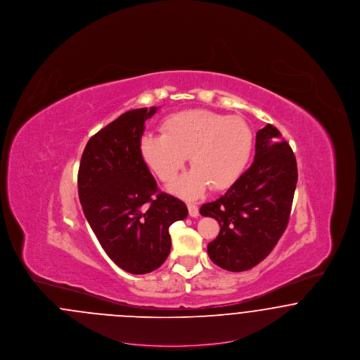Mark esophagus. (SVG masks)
Instances as JSON below:
<instances>
[{"mask_svg": "<svg viewBox=\"0 0 360 360\" xmlns=\"http://www.w3.org/2000/svg\"><path fill=\"white\" fill-rule=\"evenodd\" d=\"M188 209L190 217H198L200 216V209H198V206L195 205V204L188 202Z\"/></svg>", "mask_w": 360, "mask_h": 360, "instance_id": "34e87169", "label": "esophagus"}]
</instances>
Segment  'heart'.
<instances>
[{"instance_id":"heart-1","label":"heart","mask_w":360,"mask_h":360,"mask_svg":"<svg viewBox=\"0 0 360 360\" xmlns=\"http://www.w3.org/2000/svg\"><path fill=\"white\" fill-rule=\"evenodd\" d=\"M162 135L146 134L140 139V154L155 175L170 182L188 156L191 172L172 185L188 198L201 195L207 185L213 190L229 188L244 170L252 151L250 125L204 109L175 113L162 122Z\"/></svg>"}]
</instances>
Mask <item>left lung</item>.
I'll list each match as a JSON object with an SVG mask.
<instances>
[{
  "label": "left lung",
  "instance_id": "left-lung-1",
  "mask_svg": "<svg viewBox=\"0 0 360 360\" xmlns=\"http://www.w3.org/2000/svg\"><path fill=\"white\" fill-rule=\"evenodd\" d=\"M297 162L274 125L259 129L255 158L219 200L200 213L216 219L220 233L207 244L210 260L228 271H245L267 257L283 235L297 186Z\"/></svg>",
  "mask_w": 360,
  "mask_h": 360
}]
</instances>
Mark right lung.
<instances>
[{"instance_id":"add662e5","label":"right lung","mask_w":360,"mask_h":360,"mask_svg":"<svg viewBox=\"0 0 360 360\" xmlns=\"http://www.w3.org/2000/svg\"><path fill=\"white\" fill-rule=\"evenodd\" d=\"M156 110H128L90 137L78 172L87 223L108 257L131 274L160 267L172 250L170 225L188 217L181 200L159 191L140 154L144 122Z\"/></svg>"}]
</instances>
